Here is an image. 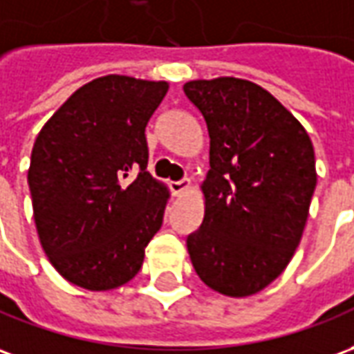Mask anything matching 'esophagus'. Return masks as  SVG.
I'll list each match as a JSON object with an SVG mask.
<instances>
[{
    "mask_svg": "<svg viewBox=\"0 0 354 354\" xmlns=\"http://www.w3.org/2000/svg\"><path fill=\"white\" fill-rule=\"evenodd\" d=\"M189 187H192V182L184 178V180H178V182H170V189H172V194L180 197V195H184L189 192Z\"/></svg>",
    "mask_w": 354,
    "mask_h": 354,
    "instance_id": "esophagus-1",
    "label": "esophagus"
}]
</instances>
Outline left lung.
<instances>
[{"mask_svg":"<svg viewBox=\"0 0 354 354\" xmlns=\"http://www.w3.org/2000/svg\"><path fill=\"white\" fill-rule=\"evenodd\" d=\"M184 91L211 138L205 216L187 253L205 286L249 297L286 270L299 247L316 187L315 147L259 84L220 76L185 82Z\"/></svg>","mask_w":354,"mask_h":354,"instance_id":"left-lung-1","label":"left lung"}]
</instances>
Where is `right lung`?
Returning <instances> with one entry per match:
<instances>
[{"mask_svg":"<svg viewBox=\"0 0 354 354\" xmlns=\"http://www.w3.org/2000/svg\"><path fill=\"white\" fill-rule=\"evenodd\" d=\"M165 80L107 74L41 126L28 169L34 222L49 263L88 291L124 286L162 226L167 185L147 172L145 126Z\"/></svg>","mask_w":354,"mask_h":354,"instance_id":"right-lung-1","label":"right lung"}]
</instances>
